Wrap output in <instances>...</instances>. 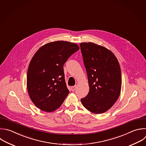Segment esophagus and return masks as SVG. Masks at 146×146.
<instances>
[{"label": "esophagus", "mask_w": 146, "mask_h": 146, "mask_svg": "<svg viewBox=\"0 0 146 146\" xmlns=\"http://www.w3.org/2000/svg\"><path fill=\"white\" fill-rule=\"evenodd\" d=\"M76 89V86H73L71 87V89L72 91H74Z\"/></svg>", "instance_id": "34e87169"}]
</instances>
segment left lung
<instances>
[{"instance_id": "left-lung-1", "label": "left lung", "mask_w": 146, "mask_h": 146, "mask_svg": "<svg viewBox=\"0 0 146 146\" xmlns=\"http://www.w3.org/2000/svg\"><path fill=\"white\" fill-rule=\"evenodd\" d=\"M86 70L89 91L81 99L83 106L92 113H103L118 99L121 88L119 63L106 47L92 42L80 44Z\"/></svg>"}]
</instances>
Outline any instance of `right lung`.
<instances>
[{"label":"right lung","mask_w":146,"mask_h":146,"mask_svg":"<svg viewBox=\"0 0 146 146\" xmlns=\"http://www.w3.org/2000/svg\"><path fill=\"white\" fill-rule=\"evenodd\" d=\"M79 50L74 43L58 40L40 47L32 58L27 70V88L35 106L43 111L58 109L69 93L63 66Z\"/></svg>","instance_id":"right-lung-1"}]
</instances>
